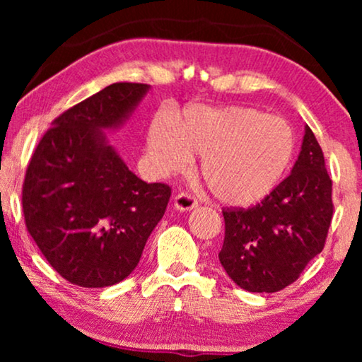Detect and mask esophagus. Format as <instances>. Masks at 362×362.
Segmentation results:
<instances>
[{"label": "esophagus", "mask_w": 362, "mask_h": 362, "mask_svg": "<svg viewBox=\"0 0 362 362\" xmlns=\"http://www.w3.org/2000/svg\"><path fill=\"white\" fill-rule=\"evenodd\" d=\"M196 206H197V199L191 194V192L182 191V192H180V194H176V197H175V207L177 211L186 212V211L194 209Z\"/></svg>", "instance_id": "obj_1"}]
</instances>
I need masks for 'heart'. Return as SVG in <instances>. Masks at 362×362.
Instances as JSON below:
<instances>
[{
  "instance_id": "obj_1",
  "label": "heart",
  "mask_w": 362,
  "mask_h": 362,
  "mask_svg": "<svg viewBox=\"0 0 362 362\" xmlns=\"http://www.w3.org/2000/svg\"><path fill=\"white\" fill-rule=\"evenodd\" d=\"M293 132L284 118L259 108H186L176 128L156 118L148 130V158L160 175L177 173L201 156L202 181L217 201L245 207L275 189L293 156Z\"/></svg>"
}]
</instances>
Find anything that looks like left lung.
Segmentation results:
<instances>
[{"label": "left lung", "instance_id": "1", "mask_svg": "<svg viewBox=\"0 0 362 362\" xmlns=\"http://www.w3.org/2000/svg\"><path fill=\"white\" fill-rule=\"evenodd\" d=\"M333 181L315 133L305 128L291 175L255 206L224 207L219 260L240 288L275 293L323 250L333 219Z\"/></svg>", "mask_w": 362, "mask_h": 362}]
</instances>
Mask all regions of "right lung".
Masks as SVG:
<instances>
[{"label": "right lung", "instance_id": "right-lung-1", "mask_svg": "<svg viewBox=\"0 0 362 362\" xmlns=\"http://www.w3.org/2000/svg\"><path fill=\"white\" fill-rule=\"evenodd\" d=\"M117 82L61 113L44 133L23 182L28 232L62 279L115 285L140 262L171 187L133 175L102 130L122 125L148 90Z\"/></svg>", "mask_w": 362, "mask_h": 362}]
</instances>
